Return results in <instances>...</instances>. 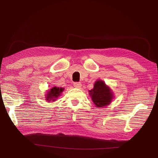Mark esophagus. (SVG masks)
Segmentation results:
<instances>
[{
  "mask_svg": "<svg viewBox=\"0 0 158 158\" xmlns=\"http://www.w3.org/2000/svg\"><path fill=\"white\" fill-rule=\"evenodd\" d=\"M74 86L76 88H80L81 86H82V84H81V83H80V82H75L74 84Z\"/></svg>",
  "mask_w": 158,
  "mask_h": 158,
  "instance_id": "obj_1",
  "label": "esophagus"
}]
</instances>
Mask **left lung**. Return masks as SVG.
Listing matches in <instances>:
<instances>
[{
    "instance_id": "left-lung-1",
    "label": "left lung",
    "mask_w": 158,
    "mask_h": 158,
    "mask_svg": "<svg viewBox=\"0 0 158 158\" xmlns=\"http://www.w3.org/2000/svg\"><path fill=\"white\" fill-rule=\"evenodd\" d=\"M89 95L97 107L109 106L114 98L112 89L102 80L95 81L94 88L89 91Z\"/></svg>"
}]
</instances>
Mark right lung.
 I'll return each instance as SVG.
<instances>
[{
  "label": "right lung",
  "instance_id": "1",
  "mask_svg": "<svg viewBox=\"0 0 158 158\" xmlns=\"http://www.w3.org/2000/svg\"><path fill=\"white\" fill-rule=\"evenodd\" d=\"M64 88H59V87H52L50 89L47 91L45 94V100L48 102H54L56 101L57 98L60 97V95L64 91Z\"/></svg>",
  "mask_w": 158,
  "mask_h": 158
}]
</instances>
